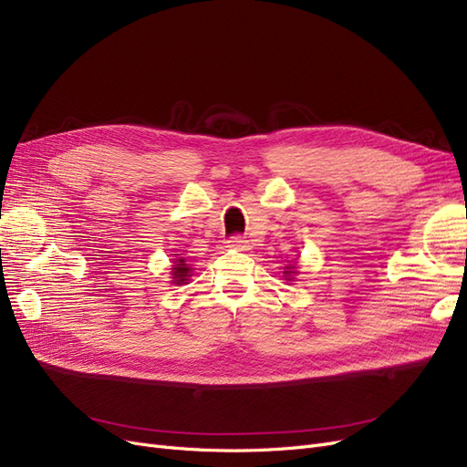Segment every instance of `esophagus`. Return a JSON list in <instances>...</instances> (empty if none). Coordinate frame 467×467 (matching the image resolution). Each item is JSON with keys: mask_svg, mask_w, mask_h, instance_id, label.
Here are the masks:
<instances>
[{"mask_svg": "<svg viewBox=\"0 0 467 467\" xmlns=\"http://www.w3.org/2000/svg\"><path fill=\"white\" fill-rule=\"evenodd\" d=\"M227 243H229V248H238V250L246 248V240L243 236H231Z\"/></svg>", "mask_w": 467, "mask_h": 467, "instance_id": "obj_1", "label": "esophagus"}]
</instances>
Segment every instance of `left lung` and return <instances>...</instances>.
<instances>
[{
  "label": "left lung",
  "instance_id": "8db88e82",
  "mask_svg": "<svg viewBox=\"0 0 467 467\" xmlns=\"http://www.w3.org/2000/svg\"><path fill=\"white\" fill-rule=\"evenodd\" d=\"M295 274H296V272H295V264H289L287 267H285V272H283V277H285V279H287V281H293V279H295V277H293Z\"/></svg>",
  "mask_w": 467,
  "mask_h": 467
}]
</instances>
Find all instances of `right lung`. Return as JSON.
<instances>
[{
  "label": "right lung",
  "mask_w": 467,
  "mask_h": 467,
  "mask_svg": "<svg viewBox=\"0 0 467 467\" xmlns=\"http://www.w3.org/2000/svg\"><path fill=\"white\" fill-rule=\"evenodd\" d=\"M176 255V260L172 262V272H171V275H172V283L174 285H184L186 281H188V277L192 275V267L186 264V260L182 258V255L180 254H174Z\"/></svg>",
  "instance_id": "obj_1"
}]
</instances>
